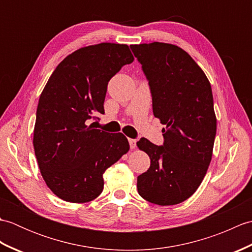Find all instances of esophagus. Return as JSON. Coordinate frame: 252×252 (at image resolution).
<instances>
[{
    "instance_id": "obj_1",
    "label": "esophagus",
    "mask_w": 252,
    "mask_h": 252,
    "mask_svg": "<svg viewBox=\"0 0 252 252\" xmlns=\"http://www.w3.org/2000/svg\"><path fill=\"white\" fill-rule=\"evenodd\" d=\"M129 143H130V147L132 149H134L136 147V140H133V138H129Z\"/></svg>"
}]
</instances>
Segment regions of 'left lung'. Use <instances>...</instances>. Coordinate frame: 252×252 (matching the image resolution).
<instances>
[{"label": "left lung", "mask_w": 252, "mask_h": 252, "mask_svg": "<svg viewBox=\"0 0 252 252\" xmlns=\"http://www.w3.org/2000/svg\"><path fill=\"white\" fill-rule=\"evenodd\" d=\"M131 50L148 80L154 116L167 126L162 146L144 137L136 143L151 158V167L137 176L138 194L159 206L178 205L197 190L212 158L217 118L211 85L179 46L154 42Z\"/></svg>", "instance_id": "1"}]
</instances>
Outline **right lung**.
<instances>
[{
	"instance_id": "1",
	"label": "right lung",
	"mask_w": 252,
	"mask_h": 252,
	"mask_svg": "<svg viewBox=\"0 0 252 252\" xmlns=\"http://www.w3.org/2000/svg\"><path fill=\"white\" fill-rule=\"evenodd\" d=\"M134 61L126 44L99 43L68 55L40 96L33 147L46 185L61 199L83 203L104 189L103 174L129 152L122 133L89 125L104 114L109 80Z\"/></svg>"
}]
</instances>
